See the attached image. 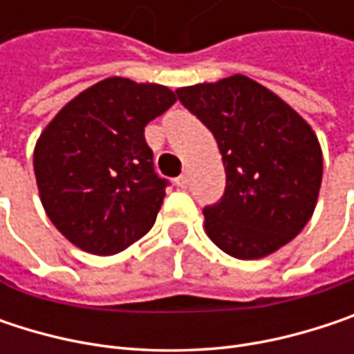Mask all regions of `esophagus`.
Here are the masks:
<instances>
[{
    "label": "esophagus",
    "mask_w": 354,
    "mask_h": 354,
    "mask_svg": "<svg viewBox=\"0 0 354 354\" xmlns=\"http://www.w3.org/2000/svg\"><path fill=\"white\" fill-rule=\"evenodd\" d=\"M188 182H190V174H188V170H184V172L176 178V186H180V188H186V186H188Z\"/></svg>",
    "instance_id": "esophagus-1"
}]
</instances>
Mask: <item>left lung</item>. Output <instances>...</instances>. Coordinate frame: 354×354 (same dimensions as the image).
<instances>
[{
  "label": "left lung",
  "instance_id": "8db88e82",
  "mask_svg": "<svg viewBox=\"0 0 354 354\" xmlns=\"http://www.w3.org/2000/svg\"><path fill=\"white\" fill-rule=\"evenodd\" d=\"M178 100L213 133L225 192L205 207V232L225 254L264 258L312 219L322 184V147L310 122L246 75L176 90Z\"/></svg>",
  "mask_w": 354,
  "mask_h": 354
}]
</instances>
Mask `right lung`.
I'll return each mask as SVG.
<instances>
[{"instance_id":"obj_1","label":"right lung","mask_w":354,"mask_h":354,"mask_svg":"<svg viewBox=\"0 0 354 354\" xmlns=\"http://www.w3.org/2000/svg\"><path fill=\"white\" fill-rule=\"evenodd\" d=\"M174 102L166 86L106 77L42 129L35 145L40 203L73 246L112 256L153 227L166 180L153 172L143 131Z\"/></svg>"}]
</instances>
